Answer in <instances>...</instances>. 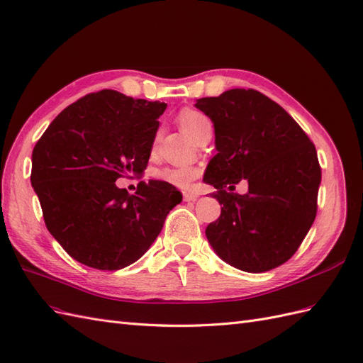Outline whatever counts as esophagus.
<instances>
[{
    "mask_svg": "<svg viewBox=\"0 0 363 363\" xmlns=\"http://www.w3.org/2000/svg\"><path fill=\"white\" fill-rule=\"evenodd\" d=\"M199 196L198 194H194V193H184V201L185 202H193V201H196Z\"/></svg>",
    "mask_w": 363,
    "mask_h": 363,
    "instance_id": "34e87169",
    "label": "esophagus"
}]
</instances>
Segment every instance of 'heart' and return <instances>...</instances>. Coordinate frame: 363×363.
<instances>
[{"label": "heart", "instance_id": "heart-1", "mask_svg": "<svg viewBox=\"0 0 363 363\" xmlns=\"http://www.w3.org/2000/svg\"><path fill=\"white\" fill-rule=\"evenodd\" d=\"M179 124L191 138L198 139L207 128H211V121L207 115L196 108H182L178 115ZM199 170L196 167L189 164H176L167 165L162 169H157L155 176L160 181L167 182L178 189H189L191 182L198 178Z\"/></svg>", "mask_w": 363, "mask_h": 363}]
</instances>
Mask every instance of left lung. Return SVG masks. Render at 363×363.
<instances>
[{"label":"left lung","mask_w":363,"mask_h":363,"mask_svg":"<svg viewBox=\"0 0 363 363\" xmlns=\"http://www.w3.org/2000/svg\"><path fill=\"white\" fill-rule=\"evenodd\" d=\"M196 106L215 124L216 156L203 182L220 216L206 235L220 259L264 273L285 264L311 228L322 178L314 144L286 111L253 89H231ZM249 182L247 195L233 194Z\"/></svg>","instance_id":"left-lung-1"}]
</instances>
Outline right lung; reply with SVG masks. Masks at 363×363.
<instances>
[{
  "mask_svg": "<svg viewBox=\"0 0 363 363\" xmlns=\"http://www.w3.org/2000/svg\"><path fill=\"white\" fill-rule=\"evenodd\" d=\"M165 107L110 89L89 93L36 143L30 182L45 227L75 261L108 272L136 262L182 201L162 181H141L135 194L115 184L147 169Z\"/></svg>",
  "mask_w": 363,
  "mask_h": 363,
  "instance_id": "1",
  "label": "right lung"
}]
</instances>
